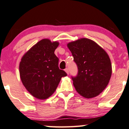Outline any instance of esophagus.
Here are the masks:
<instances>
[{"label": "esophagus", "mask_w": 129, "mask_h": 129, "mask_svg": "<svg viewBox=\"0 0 129 129\" xmlns=\"http://www.w3.org/2000/svg\"><path fill=\"white\" fill-rule=\"evenodd\" d=\"M64 71H65V72L67 73L68 74H69V69H68V68H66V69H64Z\"/></svg>", "instance_id": "1"}]
</instances>
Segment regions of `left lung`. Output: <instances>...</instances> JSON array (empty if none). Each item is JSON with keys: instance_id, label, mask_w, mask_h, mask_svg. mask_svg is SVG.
<instances>
[{"instance_id": "obj_1", "label": "left lung", "mask_w": 129, "mask_h": 129, "mask_svg": "<svg viewBox=\"0 0 129 129\" xmlns=\"http://www.w3.org/2000/svg\"><path fill=\"white\" fill-rule=\"evenodd\" d=\"M68 47L78 68V74L72 77L78 93L85 98L98 96L110 80L112 66L110 58L96 42L82 38L70 42Z\"/></svg>"}]
</instances>
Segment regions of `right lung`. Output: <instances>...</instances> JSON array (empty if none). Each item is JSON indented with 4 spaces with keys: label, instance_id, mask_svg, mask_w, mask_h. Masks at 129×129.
Segmentation results:
<instances>
[{
    "label": "right lung",
    "instance_id": "right-lung-1",
    "mask_svg": "<svg viewBox=\"0 0 129 129\" xmlns=\"http://www.w3.org/2000/svg\"><path fill=\"white\" fill-rule=\"evenodd\" d=\"M58 42L42 39L24 55L20 63L23 85L32 96L45 99L55 91L61 77L67 76L58 68V58L54 51Z\"/></svg>",
    "mask_w": 129,
    "mask_h": 129
}]
</instances>
